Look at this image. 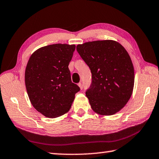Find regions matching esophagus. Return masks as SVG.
I'll return each instance as SVG.
<instances>
[{"label":"esophagus","mask_w":159,"mask_h":159,"mask_svg":"<svg viewBox=\"0 0 159 159\" xmlns=\"http://www.w3.org/2000/svg\"><path fill=\"white\" fill-rule=\"evenodd\" d=\"M79 88H80V90H82V89H83V84H82L81 83H79Z\"/></svg>","instance_id":"1"}]
</instances>
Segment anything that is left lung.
I'll use <instances>...</instances> for the list:
<instances>
[{
	"mask_svg": "<svg viewBox=\"0 0 159 159\" xmlns=\"http://www.w3.org/2000/svg\"><path fill=\"white\" fill-rule=\"evenodd\" d=\"M76 50L92 73L85 92L91 108L102 116L120 111L130 98L134 82L133 64L124 47L104 40L78 45Z\"/></svg>",
	"mask_w": 159,
	"mask_h": 159,
	"instance_id": "obj_1",
	"label": "left lung"
}]
</instances>
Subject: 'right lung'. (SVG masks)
Instances as JSON below:
<instances>
[{"mask_svg":"<svg viewBox=\"0 0 159 159\" xmlns=\"http://www.w3.org/2000/svg\"><path fill=\"white\" fill-rule=\"evenodd\" d=\"M75 45L53 44L36 50L25 70L26 92L32 105L48 118H57L69 111L80 90L71 82L69 64Z\"/></svg>","mask_w":159,"mask_h":159,"instance_id":"1","label":"right lung"}]
</instances>
